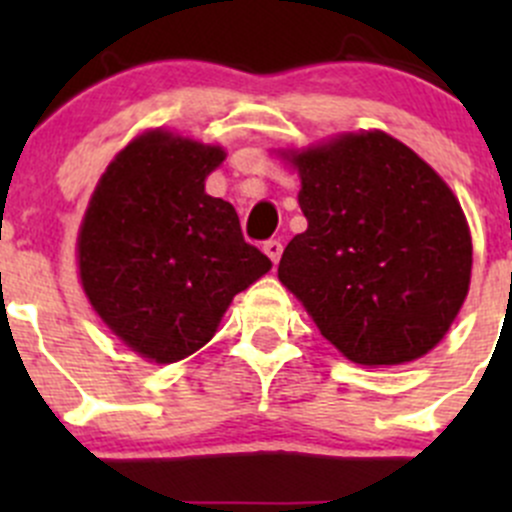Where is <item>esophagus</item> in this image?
Returning a JSON list of instances; mask_svg holds the SVG:
<instances>
[{
  "label": "esophagus",
  "mask_w": 512,
  "mask_h": 512,
  "mask_svg": "<svg viewBox=\"0 0 512 512\" xmlns=\"http://www.w3.org/2000/svg\"><path fill=\"white\" fill-rule=\"evenodd\" d=\"M262 250H265V255L270 257L272 262H280V255H282V242L280 240H267L265 245H262Z\"/></svg>",
  "instance_id": "34e87169"
}]
</instances>
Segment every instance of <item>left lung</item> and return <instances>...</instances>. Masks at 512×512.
Returning a JSON list of instances; mask_svg holds the SVG:
<instances>
[{"instance_id": "1", "label": "left lung", "mask_w": 512, "mask_h": 512, "mask_svg": "<svg viewBox=\"0 0 512 512\" xmlns=\"http://www.w3.org/2000/svg\"><path fill=\"white\" fill-rule=\"evenodd\" d=\"M292 163L307 230L282 252V285L354 364H404L436 347L471 285V232L451 188L381 131Z\"/></svg>"}]
</instances>
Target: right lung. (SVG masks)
Returning a JSON list of instances; mask_svg holds the SVG:
<instances>
[{"mask_svg": "<svg viewBox=\"0 0 512 512\" xmlns=\"http://www.w3.org/2000/svg\"><path fill=\"white\" fill-rule=\"evenodd\" d=\"M218 146L153 131L123 148L94 190L79 232V272L98 317L133 352L173 364L213 339L227 304L270 257L242 237L205 178Z\"/></svg>", "mask_w": 512, "mask_h": 512, "instance_id": "obj_1", "label": "right lung"}]
</instances>
